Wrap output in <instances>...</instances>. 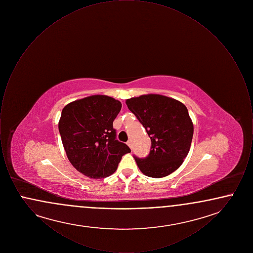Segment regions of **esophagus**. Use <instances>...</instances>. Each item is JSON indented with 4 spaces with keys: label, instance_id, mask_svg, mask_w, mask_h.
I'll return each instance as SVG.
<instances>
[{
    "label": "esophagus",
    "instance_id": "34e87169",
    "mask_svg": "<svg viewBox=\"0 0 253 253\" xmlns=\"http://www.w3.org/2000/svg\"><path fill=\"white\" fill-rule=\"evenodd\" d=\"M127 145L132 149V140H128V142H127Z\"/></svg>",
    "mask_w": 253,
    "mask_h": 253
}]
</instances>
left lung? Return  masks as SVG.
<instances>
[{
  "instance_id": "obj_1",
  "label": "left lung",
  "mask_w": 253,
  "mask_h": 253,
  "mask_svg": "<svg viewBox=\"0 0 253 253\" xmlns=\"http://www.w3.org/2000/svg\"><path fill=\"white\" fill-rule=\"evenodd\" d=\"M126 104L152 141L148 157H133L141 172L161 178L176 170L193 140V121L187 107L174 98L157 94L131 97Z\"/></svg>"
}]
</instances>
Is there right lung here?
<instances>
[{
    "label": "right lung",
    "instance_id": "obj_1",
    "mask_svg": "<svg viewBox=\"0 0 253 253\" xmlns=\"http://www.w3.org/2000/svg\"><path fill=\"white\" fill-rule=\"evenodd\" d=\"M121 102L104 95L75 100L62 109L60 121L61 141L70 163L90 178L113 174L121 157L130 148L117 139L113 121Z\"/></svg>",
    "mask_w": 253,
    "mask_h": 253
}]
</instances>
